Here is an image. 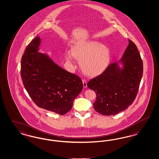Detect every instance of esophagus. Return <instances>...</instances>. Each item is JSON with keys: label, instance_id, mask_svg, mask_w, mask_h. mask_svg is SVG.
Returning <instances> with one entry per match:
<instances>
[{"label": "esophagus", "instance_id": "obj_1", "mask_svg": "<svg viewBox=\"0 0 159 159\" xmlns=\"http://www.w3.org/2000/svg\"><path fill=\"white\" fill-rule=\"evenodd\" d=\"M83 84V87L84 88L87 87V81L85 79H83L82 80Z\"/></svg>", "mask_w": 159, "mask_h": 159}]
</instances>
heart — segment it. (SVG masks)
<instances>
[{
    "instance_id": "1",
    "label": "heart",
    "mask_w": 159,
    "mask_h": 159,
    "mask_svg": "<svg viewBox=\"0 0 159 159\" xmlns=\"http://www.w3.org/2000/svg\"><path fill=\"white\" fill-rule=\"evenodd\" d=\"M65 56L70 63L73 62L75 58L79 60L83 73L90 77L102 74L107 67L110 60L108 48L95 40H88L74 45L71 53L66 52Z\"/></svg>"
}]
</instances>
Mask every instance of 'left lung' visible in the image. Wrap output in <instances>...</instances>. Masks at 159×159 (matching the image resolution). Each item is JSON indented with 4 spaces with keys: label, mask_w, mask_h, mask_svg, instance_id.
<instances>
[{
    "label": "left lung",
    "mask_w": 159,
    "mask_h": 159,
    "mask_svg": "<svg viewBox=\"0 0 159 159\" xmlns=\"http://www.w3.org/2000/svg\"><path fill=\"white\" fill-rule=\"evenodd\" d=\"M110 64L98 76L88 83L96 99L94 110L105 116L115 115L126 110L136 98L143 76V61L137 46L129 39V45L121 60Z\"/></svg>",
    "instance_id": "obj_1"
}]
</instances>
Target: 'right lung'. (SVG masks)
I'll return each mask as SVG.
<instances>
[{"label": "right lung", "mask_w": 159, "mask_h": 159, "mask_svg": "<svg viewBox=\"0 0 159 159\" xmlns=\"http://www.w3.org/2000/svg\"><path fill=\"white\" fill-rule=\"evenodd\" d=\"M40 43L37 36L22 56V82L39 107L64 115L71 110L74 99L82 90V81L56 65L48 55L38 52Z\"/></svg>", "instance_id": "add662e5"}]
</instances>
